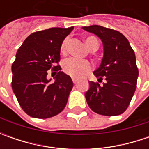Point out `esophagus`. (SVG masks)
Returning a JSON list of instances; mask_svg holds the SVG:
<instances>
[{"label": "esophagus", "instance_id": "1", "mask_svg": "<svg viewBox=\"0 0 149 149\" xmlns=\"http://www.w3.org/2000/svg\"><path fill=\"white\" fill-rule=\"evenodd\" d=\"M72 81H73L74 84H77L79 80H78L77 79H75V78H72Z\"/></svg>", "mask_w": 149, "mask_h": 149}]
</instances>
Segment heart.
<instances>
[{
	"label": "heart",
	"mask_w": 149,
	"mask_h": 149,
	"mask_svg": "<svg viewBox=\"0 0 149 149\" xmlns=\"http://www.w3.org/2000/svg\"><path fill=\"white\" fill-rule=\"evenodd\" d=\"M84 40L87 46L90 49H94V48L98 49L99 43L96 38L93 36H88V37L84 38ZM67 42H68V40L66 39L61 44L60 51L62 54H65L66 49H67ZM90 69H91V64L88 60H79L77 58H69L65 60L63 63L64 71L69 75L74 78H79L83 76L87 72L89 71Z\"/></svg>",
	"instance_id": "b5f03b06"
}]
</instances>
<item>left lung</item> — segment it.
Returning a JSON list of instances; mask_svg holds the SVG:
<instances>
[{
	"label": "left lung",
	"mask_w": 149,
	"mask_h": 149,
	"mask_svg": "<svg viewBox=\"0 0 149 149\" xmlns=\"http://www.w3.org/2000/svg\"><path fill=\"white\" fill-rule=\"evenodd\" d=\"M103 44L104 55L100 65L94 71L100 84L89 81V89L84 96L89 108L95 113L115 116L128 108L136 89L139 70L134 51L127 38L120 32L103 26H84Z\"/></svg>",
	"instance_id": "8db88e82"
}]
</instances>
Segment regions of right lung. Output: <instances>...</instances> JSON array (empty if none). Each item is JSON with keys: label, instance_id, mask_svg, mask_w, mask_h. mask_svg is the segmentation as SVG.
<instances>
[{"label": "right lung", "instance_id": "add662e5", "mask_svg": "<svg viewBox=\"0 0 149 149\" xmlns=\"http://www.w3.org/2000/svg\"><path fill=\"white\" fill-rule=\"evenodd\" d=\"M73 29L55 27L32 33L17 50L11 85L20 107L31 117L48 118L65 107L73 81L54 65L60 60L61 44ZM51 67L57 72L54 82L47 79Z\"/></svg>", "mask_w": 149, "mask_h": 149}]
</instances>
